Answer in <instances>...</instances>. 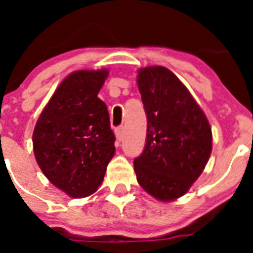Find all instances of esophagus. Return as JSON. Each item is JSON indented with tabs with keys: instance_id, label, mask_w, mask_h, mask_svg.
<instances>
[{
	"instance_id": "1",
	"label": "esophagus",
	"mask_w": 253,
	"mask_h": 253,
	"mask_svg": "<svg viewBox=\"0 0 253 253\" xmlns=\"http://www.w3.org/2000/svg\"><path fill=\"white\" fill-rule=\"evenodd\" d=\"M115 134H116V139L122 142L123 138H124V128L123 126H119V128L115 129Z\"/></svg>"
}]
</instances>
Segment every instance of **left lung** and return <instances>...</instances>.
I'll use <instances>...</instances> for the list:
<instances>
[{
	"label": "left lung",
	"mask_w": 253,
	"mask_h": 253,
	"mask_svg": "<svg viewBox=\"0 0 253 253\" xmlns=\"http://www.w3.org/2000/svg\"><path fill=\"white\" fill-rule=\"evenodd\" d=\"M138 88L147 114V139L134 160L140 186L160 202L185 195L211 153V128L185 84L166 67L139 69Z\"/></svg>",
	"instance_id": "left-lung-1"
}]
</instances>
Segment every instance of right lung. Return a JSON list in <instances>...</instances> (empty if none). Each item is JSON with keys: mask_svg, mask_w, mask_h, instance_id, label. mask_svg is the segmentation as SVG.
Instances as JSON below:
<instances>
[{"mask_svg": "<svg viewBox=\"0 0 253 253\" xmlns=\"http://www.w3.org/2000/svg\"><path fill=\"white\" fill-rule=\"evenodd\" d=\"M107 75V69H82L67 76L33 133L40 169L71 198L95 193L115 153L109 111L97 97Z\"/></svg>", "mask_w": 253, "mask_h": 253, "instance_id": "add662e5", "label": "right lung"}]
</instances>
